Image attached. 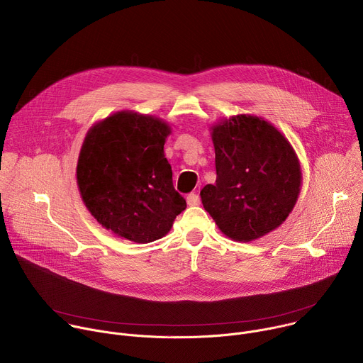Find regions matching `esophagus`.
Here are the masks:
<instances>
[{
    "instance_id": "obj_1",
    "label": "esophagus",
    "mask_w": 363,
    "mask_h": 363,
    "mask_svg": "<svg viewBox=\"0 0 363 363\" xmlns=\"http://www.w3.org/2000/svg\"><path fill=\"white\" fill-rule=\"evenodd\" d=\"M186 202H188V205H191V206H195V205H198L199 203V196L196 195V194H189L188 196H186Z\"/></svg>"
}]
</instances>
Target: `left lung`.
<instances>
[{
	"mask_svg": "<svg viewBox=\"0 0 363 363\" xmlns=\"http://www.w3.org/2000/svg\"><path fill=\"white\" fill-rule=\"evenodd\" d=\"M216 185L201 189L205 211L234 241H252L279 228L301 189V168L289 139L255 115L223 118L210 126Z\"/></svg>",
	"mask_w": 363,
	"mask_h": 363,
	"instance_id": "8db88e82",
	"label": "left lung"
}]
</instances>
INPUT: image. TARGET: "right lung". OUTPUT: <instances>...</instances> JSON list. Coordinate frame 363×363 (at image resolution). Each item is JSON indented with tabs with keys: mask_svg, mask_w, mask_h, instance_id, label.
Instances as JSON below:
<instances>
[{
	"mask_svg": "<svg viewBox=\"0 0 363 363\" xmlns=\"http://www.w3.org/2000/svg\"><path fill=\"white\" fill-rule=\"evenodd\" d=\"M171 132L167 121L135 111L115 112L87 130L77 188L89 213L116 237L139 244L160 240L186 208L164 153Z\"/></svg>",
	"mask_w": 363,
	"mask_h": 363,
	"instance_id": "right-lung-1",
	"label": "right lung"
}]
</instances>
